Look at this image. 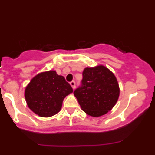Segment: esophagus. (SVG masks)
<instances>
[{
  "instance_id": "obj_1",
  "label": "esophagus",
  "mask_w": 155,
  "mask_h": 155,
  "mask_svg": "<svg viewBox=\"0 0 155 155\" xmlns=\"http://www.w3.org/2000/svg\"><path fill=\"white\" fill-rule=\"evenodd\" d=\"M70 84H71V86L72 87L73 89H75V87H76V82H75V81H71Z\"/></svg>"
}]
</instances>
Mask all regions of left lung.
I'll return each instance as SVG.
<instances>
[{"label": "left lung", "mask_w": 155, "mask_h": 155, "mask_svg": "<svg viewBox=\"0 0 155 155\" xmlns=\"http://www.w3.org/2000/svg\"><path fill=\"white\" fill-rule=\"evenodd\" d=\"M80 86L74 91L85 113L92 117L106 114L116 104L120 95L117 80L107 68H86Z\"/></svg>", "instance_id": "8db88e82"}]
</instances>
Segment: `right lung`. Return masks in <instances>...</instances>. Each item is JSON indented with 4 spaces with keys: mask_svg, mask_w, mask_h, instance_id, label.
Here are the masks:
<instances>
[{
    "mask_svg": "<svg viewBox=\"0 0 155 155\" xmlns=\"http://www.w3.org/2000/svg\"><path fill=\"white\" fill-rule=\"evenodd\" d=\"M73 92L70 84L54 71L35 76L28 85L25 97L28 107L42 117H49L60 111L63 99Z\"/></svg>",
    "mask_w": 155,
    "mask_h": 155,
    "instance_id": "1",
    "label": "right lung"
}]
</instances>
